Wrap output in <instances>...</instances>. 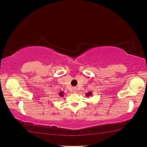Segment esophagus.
<instances>
[{
  "label": "esophagus",
  "instance_id": "1",
  "mask_svg": "<svg viewBox=\"0 0 147 147\" xmlns=\"http://www.w3.org/2000/svg\"><path fill=\"white\" fill-rule=\"evenodd\" d=\"M72 90H73V92L74 93H76L77 92H78L77 87H73V89H72Z\"/></svg>",
  "mask_w": 147,
  "mask_h": 147
}]
</instances>
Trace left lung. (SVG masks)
<instances>
[{"label": "left lung", "instance_id": "8db88e82", "mask_svg": "<svg viewBox=\"0 0 147 147\" xmlns=\"http://www.w3.org/2000/svg\"><path fill=\"white\" fill-rule=\"evenodd\" d=\"M92 93L91 92H88V93L86 94V96H87V97L90 96H92Z\"/></svg>", "mask_w": 147, "mask_h": 147}]
</instances>
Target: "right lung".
I'll return each instance as SVG.
<instances>
[{
  "mask_svg": "<svg viewBox=\"0 0 147 147\" xmlns=\"http://www.w3.org/2000/svg\"><path fill=\"white\" fill-rule=\"evenodd\" d=\"M64 92H59V96L60 97H63L64 96Z\"/></svg>",
  "mask_w": 147,
  "mask_h": 147,
  "instance_id": "1",
  "label": "right lung"
}]
</instances>
